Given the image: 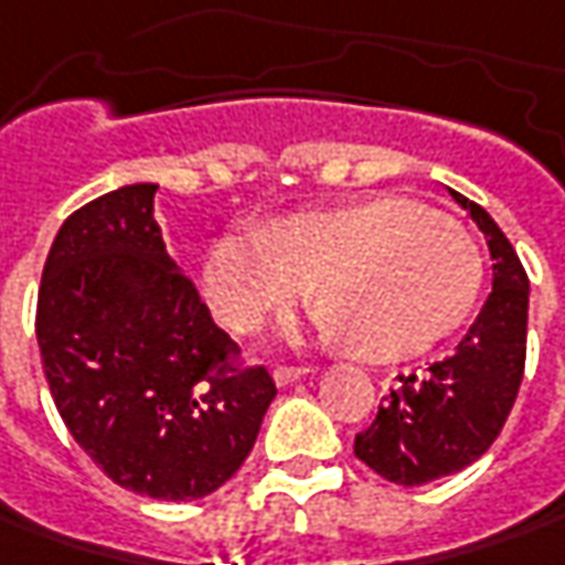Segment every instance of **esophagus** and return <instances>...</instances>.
Wrapping results in <instances>:
<instances>
[{
	"label": "esophagus",
	"mask_w": 565,
	"mask_h": 565,
	"mask_svg": "<svg viewBox=\"0 0 565 565\" xmlns=\"http://www.w3.org/2000/svg\"><path fill=\"white\" fill-rule=\"evenodd\" d=\"M306 372H309V369H302V365H275L271 375H275L278 384H294V381H300Z\"/></svg>",
	"instance_id": "34e87169"
}]
</instances>
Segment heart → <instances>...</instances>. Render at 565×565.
<instances>
[{
  "instance_id": "heart-1",
  "label": "heart",
  "mask_w": 565,
  "mask_h": 565,
  "mask_svg": "<svg viewBox=\"0 0 565 565\" xmlns=\"http://www.w3.org/2000/svg\"><path fill=\"white\" fill-rule=\"evenodd\" d=\"M205 297L234 331H253L309 284L312 328L369 362L413 360L472 316L484 265L454 218L403 196L302 212L263 234L218 237Z\"/></svg>"
}]
</instances>
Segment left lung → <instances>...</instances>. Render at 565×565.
I'll return each mask as SVG.
<instances>
[{"label": "left lung", "mask_w": 565, "mask_h": 565, "mask_svg": "<svg viewBox=\"0 0 565 565\" xmlns=\"http://www.w3.org/2000/svg\"><path fill=\"white\" fill-rule=\"evenodd\" d=\"M454 200L488 241L494 290L447 360L428 365L425 375H399V387L353 447L369 469L403 488L472 466L500 435L525 375L529 275L494 218L457 190Z\"/></svg>", "instance_id": "left-lung-1"}]
</instances>
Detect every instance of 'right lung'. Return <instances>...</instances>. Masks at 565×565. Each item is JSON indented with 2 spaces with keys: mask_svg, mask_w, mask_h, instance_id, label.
Listing matches in <instances>:
<instances>
[{
  "mask_svg": "<svg viewBox=\"0 0 565 565\" xmlns=\"http://www.w3.org/2000/svg\"><path fill=\"white\" fill-rule=\"evenodd\" d=\"M156 190L118 186L65 218L43 265L36 343L65 428L115 484L196 500L244 466L278 387L174 268Z\"/></svg>",
  "mask_w": 565,
  "mask_h": 565,
  "instance_id": "1",
  "label": "right lung"
}]
</instances>
